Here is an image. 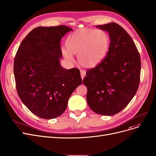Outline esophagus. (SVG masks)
Wrapping results in <instances>:
<instances>
[{"label": "esophagus", "instance_id": "esophagus-1", "mask_svg": "<svg viewBox=\"0 0 156 156\" xmlns=\"http://www.w3.org/2000/svg\"><path fill=\"white\" fill-rule=\"evenodd\" d=\"M85 76H86V72L84 70H80V76H81V78L83 80L85 77Z\"/></svg>", "mask_w": 156, "mask_h": 156}]
</instances>
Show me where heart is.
Segmentation results:
<instances>
[{"label":"heart","mask_w":156,"mask_h":156,"mask_svg":"<svg viewBox=\"0 0 156 156\" xmlns=\"http://www.w3.org/2000/svg\"><path fill=\"white\" fill-rule=\"evenodd\" d=\"M67 48H62L66 59L73 63V55H78L81 66L87 68L97 66L103 61L108 51L110 38L105 31L101 30L83 28L75 31L66 41Z\"/></svg>","instance_id":"obj_1"}]
</instances>
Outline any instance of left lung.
<instances>
[{
	"label": "left lung",
	"instance_id": "obj_1",
	"mask_svg": "<svg viewBox=\"0 0 156 156\" xmlns=\"http://www.w3.org/2000/svg\"><path fill=\"white\" fill-rule=\"evenodd\" d=\"M96 27L108 33V51L99 65L87 72L83 83L91 110L113 115L124 109L137 92L141 58L131 37L121 26L111 23Z\"/></svg>",
	"mask_w": 156,
	"mask_h": 156
}]
</instances>
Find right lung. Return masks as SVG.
Instances as JSON below:
<instances>
[{"label":"right lung","mask_w":156,"mask_h":156,"mask_svg":"<svg viewBox=\"0 0 156 156\" xmlns=\"http://www.w3.org/2000/svg\"><path fill=\"white\" fill-rule=\"evenodd\" d=\"M72 29L66 26L37 27L19 47L14 60L16 88L24 105L42 119L66 110L69 97L82 84L80 71L61 65V39Z\"/></svg>","instance_id":"1"}]
</instances>
